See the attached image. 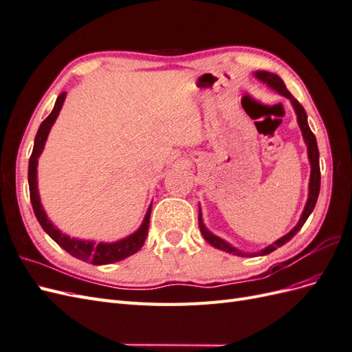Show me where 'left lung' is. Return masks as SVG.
Instances as JSON below:
<instances>
[{
	"instance_id": "obj_1",
	"label": "left lung",
	"mask_w": 352,
	"mask_h": 352,
	"mask_svg": "<svg viewBox=\"0 0 352 352\" xmlns=\"http://www.w3.org/2000/svg\"><path fill=\"white\" fill-rule=\"evenodd\" d=\"M254 76L260 79L261 82L267 83L269 87L274 91H278L280 95H283V97L289 98L294 109H295V113H296V119H298V124H300V129L302 132V136H304V141L307 144V150H308V158H310V164H311V175H310V185H308V199H307V204L304 207V211L300 217V221L296 223V226L289 232L286 233L285 236H282L280 239H278L276 242H273L272 245H269L267 248L261 250L260 252H254V254H248V252H242L239 250H236L235 247H232L230 243H228L226 241L220 239L219 236L212 235V233L210 230H207V228L204 226V223H202V216H201V211H199V229H201V233L202 236H204V239L212 245V247L217 248V250H221V251H226V252H230V254H235V255H239V257H252V255H267L270 254L272 251L278 250L279 247H282V245H285L287 241H291L298 232H300V229L304 226V223L307 221L308 216L311 214V211L314 210L316 207V202H317V198H318V192H320V164H318V148H317V141H316V136L314 133L311 132L310 126H308V122H307V113L304 110L302 105L298 102L294 95L286 89L283 80L278 76V74L274 73H270V72H255Z\"/></svg>"
}]
</instances>
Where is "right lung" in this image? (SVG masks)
<instances>
[{"instance_id": "1", "label": "right lung", "mask_w": 352, "mask_h": 352, "mask_svg": "<svg viewBox=\"0 0 352 352\" xmlns=\"http://www.w3.org/2000/svg\"><path fill=\"white\" fill-rule=\"evenodd\" d=\"M65 98H66V92L58 95L54 109H52L51 114L47 117V119L41 123L38 133L35 136L34 151H32V155L29 158V172H28L32 207H34V212H35V216L39 221V225L42 226V229H44L63 250H66L70 255H73V257H76L82 261L91 263V264H110V263L120 261L142 248V245L148 235V226H150V216H151L153 204L150 206V208H148L145 219H144L140 229H138L135 233H132L131 236L123 238L117 242H110V243H107V242L97 243L94 241H83V239L70 238L69 235H66V233L60 232L54 225H52L50 219L47 217L44 208H42L39 192H38V177H36L38 158H39L42 150H44L48 133L57 119V116L63 107V102H65Z\"/></svg>"}]
</instances>
